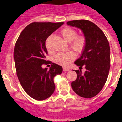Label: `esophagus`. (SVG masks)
Listing matches in <instances>:
<instances>
[{"label": "esophagus", "mask_w": 122, "mask_h": 122, "mask_svg": "<svg viewBox=\"0 0 122 122\" xmlns=\"http://www.w3.org/2000/svg\"><path fill=\"white\" fill-rule=\"evenodd\" d=\"M63 71H70V70L69 68H68L63 67Z\"/></svg>", "instance_id": "obj_1"}]
</instances>
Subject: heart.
<instances>
[{
    "instance_id": "heart-1",
    "label": "heart",
    "mask_w": 122,
    "mask_h": 122,
    "mask_svg": "<svg viewBox=\"0 0 122 122\" xmlns=\"http://www.w3.org/2000/svg\"><path fill=\"white\" fill-rule=\"evenodd\" d=\"M60 34L66 41L70 43V48L75 51L76 53H81L84 49L86 46V38L84 36L78 35L77 36V32L74 29L71 27H66L63 29ZM50 37L46 40V47L49 50L48 46ZM76 58V55L72 51L66 52H61L56 55L54 58L55 63L60 65L63 66H67L70 64L71 62Z\"/></svg>"
}]
</instances>
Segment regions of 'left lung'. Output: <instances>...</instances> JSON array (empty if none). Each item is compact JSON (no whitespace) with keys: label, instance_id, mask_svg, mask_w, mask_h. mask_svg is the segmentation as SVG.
Instances as JSON below:
<instances>
[{"label":"left lung","instance_id":"left-lung-1","mask_svg":"<svg viewBox=\"0 0 122 122\" xmlns=\"http://www.w3.org/2000/svg\"><path fill=\"white\" fill-rule=\"evenodd\" d=\"M67 24L80 29L86 38V46L81 56L74 63L79 66L75 70L77 79L71 82L76 94L90 98L102 90L107 79L111 63L110 47L108 40L101 29L87 20L81 19L68 21ZM82 66L86 69L81 73Z\"/></svg>","mask_w":122,"mask_h":122}]
</instances>
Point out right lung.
I'll list each match as a JSON object with an SVG mask.
<instances>
[{
    "label": "right lung",
    "mask_w": 122,
    "mask_h": 122,
    "mask_svg": "<svg viewBox=\"0 0 122 122\" xmlns=\"http://www.w3.org/2000/svg\"><path fill=\"white\" fill-rule=\"evenodd\" d=\"M63 22H33L19 35L14 49L16 74L24 91L32 98L44 100L55 90L54 77L62 74V67L46 60V39ZM51 64L49 70L42 65Z\"/></svg>",
    "instance_id": "right-lung-1"
}]
</instances>
